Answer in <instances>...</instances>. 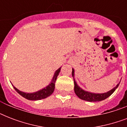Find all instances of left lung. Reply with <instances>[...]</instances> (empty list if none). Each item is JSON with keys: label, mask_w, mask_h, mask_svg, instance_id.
<instances>
[{"label": "left lung", "mask_w": 127, "mask_h": 127, "mask_svg": "<svg viewBox=\"0 0 127 127\" xmlns=\"http://www.w3.org/2000/svg\"><path fill=\"white\" fill-rule=\"evenodd\" d=\"M72 75L74 82V92H75L76 95L81 99L88 101H91V102L92 101H100L104 100L106 98H107L108 97L110 96L114 92L115 90L118 88L119 84H120V82H119L115 88H113L111 90L108 91V92H107L105 93H102V94L92 93L90 92H88V91L84 90L83 89H82L77 84L75 79H74V68H72Z\"/></svg>", "instance_id": "1"}]
</instances>
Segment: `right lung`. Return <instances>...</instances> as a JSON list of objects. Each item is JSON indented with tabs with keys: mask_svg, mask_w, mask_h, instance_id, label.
Segmentation results:
<instances>
[{
	"mask_svg": "<svg viewBox=\"0 0 127 127\" xmlns=\"http://www.w3.org/2000/svg\"><path fill=\"white\" fill-rule=\"evenodd\" d=\"M61 67H60L59 69L56 70L55 74H54L53 77L52 78L51 83L48 86H47L45 88H44L41 89L37 92L33 93L24 92L19 90L18 89H17L16 87L13 86L14 88L19 94L21 95L22 96L27 99H28V100H40L42 99L46 98V97L50 96L53 93L54 90H55V84L56 80H57V78L58 75L61 71Z\"/></svg>",
	"mask_w": 127,
	"mask_h": 127,
	"instance_id": "right-lung-1",
	"label": "right lung"
}]
</instances>
